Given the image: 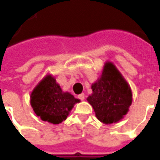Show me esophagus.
<instances>
[{"label": "esophagus", "mask_w": 160, "mask_h": 160, "mask_svg": "<svg viewBox=\"0 0 160 160\" xmlns=\"http://www.w3.org/2000/svg\"><path fill=\"white\" fill-rule=\"evenodd\" d=\"M78 98H79V99H80V100H84V99H85V94L84 93L80 94V95L78 96Z\"/></svg>", "instance_id": "esophagus-1"}]
</instances>
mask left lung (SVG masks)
<instances>
[{
	"label": "left lung",
	"mask_w": 160,
	"mask_h": 160,
	"mask_svg": "<svg viewBox=\"0 0 160 160\" xmlns=\"http://www.w3.org/2000/svg\"><path fill=\"white\" fill-rule=\"evenodd\" d=\"M87 98L98 120L105 124L117 122L127 114L132 103L130 87L111 62H106L101 78L92 86Z\"/></svg>",
	"instance_id": "8db88e82"
}]
</instances>
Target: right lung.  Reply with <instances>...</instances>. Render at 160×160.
Segmentation results:
<instances>
[{"instance_id": "right-lung-1", "label": "right lung", "mask_w": 160, "mask_h": 160, "mask_svg": "<svg viewBox=\"0 0 160 160\" xmlns=\"http://www.w3.org/2000/svg\"><path fill=\"white\" fill-rule=\"evenodd\" d=\"M79 102L72 94L63 92L51 75H47L31 95V104L37 116L53 124L66 120L73 105Z\"/></svg>"}]
</instances>
